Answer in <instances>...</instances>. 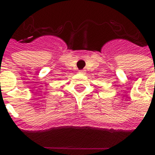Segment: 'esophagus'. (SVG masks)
<instances>
[{
  "label": "esophagus",
  "mask_w": 155,
  "mask_h": 155,
  "mask_svg": "<svg viewBox=\"0 0 155 155\" xmlns=\"http://www.w3.org/2000/svg\"><path fill=\"white\" fill-rule=\"evenodd\" d=\"M80 73H82V74H84V71H80Z\"/></svg>",
  "instance_id": "1"
}]
</instances>
